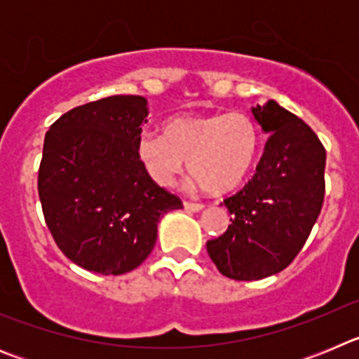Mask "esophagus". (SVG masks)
Masks as SVG:
<instances>
[{
	"label": "esophagus",
	"instance_id": "1",
	"mask_svg": "<svg viewBox=\"0 0 359 359\" xmlns=\"http://www.w3.org/2000/svg\"><path fill=\"white\" fill-rule=\"evenodd\" d=\"M183 208H185L187 212H199L203 210V205L201 203H192V201H183Z\"/></svg>",
	"mask_w": 359,
	"mask_h": 359
}]
</instances>
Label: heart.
Instances as JSON below:
<instances>
[{
  "instance_id": "1",
  "label": "heart",
  "mask_w": 359,
  "mask_h": 359,
  "mask_svg": "<svg viewBox=\"0 0 359 359\" xmlns=\"http://www.w3.org/2000/svg\"><path fill=\"white\" fill-rule=\"evenodd\" d=\"M261 147V129L243 111L212 115L174 116L163 126V135L142 133L136 156L156 185L169 189L189 170L192 185L212 194H226L246 180Z\"/></svg>"
}]
</instances>
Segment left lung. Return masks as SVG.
I'll use <instances>...</instances> for the list:
<instances>
[{
  "label": "left lung",
  "instance_id": "obj_1",
  "mask_svg": "<svg viewBox=\"0 0 359 359\" xmlns=\"http://www.w3.org/2000/svg\"><path fill=\"white\" fill-rule=\"evenodd\" d=\"M268 135L253 177L224 199L231 224L207 252L224 277L261 280L293 262L322 210L325 149L304 120L275 100L252 107Z\"/></svg>",
  "mask_w": 359,
  "mask_h": 359
}]
</instances>
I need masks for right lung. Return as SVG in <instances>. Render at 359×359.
I'll list each match as a JSON object with an SVG mask.
<instances>
[{
    "mask_svg": "<svg viewBox=\"0 0 359 359\" xmlns=\"http://www.w3.org/2000/svg\"><path fill=\"white\" fill-rule=\"evenodd\" d=\"M147 100L115 95L73 107L44 136L37 177L44 221L69 261L100 275L138 268L158 223L182 208L152 182L136 156Z\"/></svg>",
    "mask_w": 359,
    "mask_h": 359,
    "instance_id": "1",
    "label": "right lung"
}]
</instances>
